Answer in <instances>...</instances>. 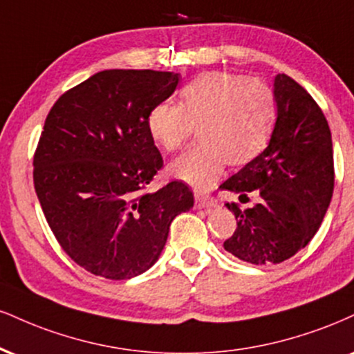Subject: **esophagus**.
<instances>
[{"label":"esophagus","mask_w":354,"mask_h":354,"mask_svg":"<svg viewBox=\"0 0 354 354\" xmlns=\"http://www.w3.org/2000/svg\"><path fill=\"white\" fill-rule=\"evenodd\" d=\"M194 199L196 207H199V209H211V207H216V199L207 194H196Z\"/></svg>","instance_id":"esophagus-1"}]
</instances>
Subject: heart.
I'll return each mask as SVG.
<instances>
[{
	"mask_svg": "<svg viewBox=\"0 0 354 354\" xmlns=\"http://www.w3.org/2000/svg\"><path fill=\"white\" fill-rule=\"evenodd\" d=\"M275 122V95L262 80L212 71L186 84L180 104L161 102L148 115V131L166 151L185 145L198 127L199 142L169 163L176 180L209 189L227 161L241 166L266 148Z\"/></svg>",
	"mask_w": 354,
	"mask_h": 354,
	"instance_id": "1",
	"label": "heart"
}]
</instances>
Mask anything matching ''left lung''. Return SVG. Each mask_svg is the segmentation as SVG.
I'll list each match as a JSON object with an SVG mask.
<instances>
[{
  "label": "left lung",
  "mask_w": 354,
  "mask_h": 354,
  "mask_svg": "<svg viewBox=\"0 0 354 354\" xmlns=\"http://www.w3.org/2000/svg\"><path fill=\"white\" fill-rule=\"evenodd\" d=\"M277 118L269 145L221 188L254 193L259 203L241 209L224 249L254 266L280 263L308 244L325 218L335 186L333 143L322 109L285 74L275 75Z\"/></svg>",
  "instance_id": "8db88e82"
}]
</instances>
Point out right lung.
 <instances>
[{
  "mask_svg": "<svg viewBox=\"0 0 354 354\" xmlns=\"http://www.w3.org/2000/svg\"><path fill=\"white\" fill-rule=\"evenodd\" d=\"M180 74L110 69L59 97L34 153V189L50 231L93 275L127 280L158 261L169 225L194 196L171 181L145 193L163 166L148 115Z\"/></svg>",
  "mask_w": 354,
  "mask_h": 354,
  "instance_id": "right-lung-1",
  "label": "right lung"
}]
</instances>
